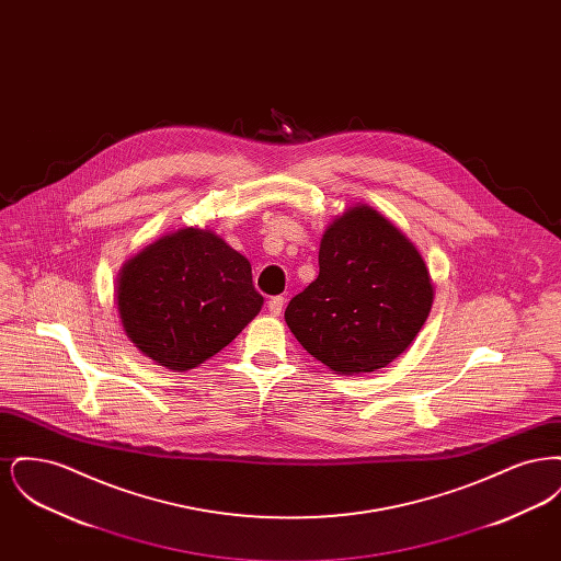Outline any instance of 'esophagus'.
Segmentation results:
<instances>
[{"mask_svg":"<svg viewBox=\"0 0 561 561\" xmlns=\"http://www.w3.org/2000/svg\"><path fill=\"white\" fill-rule=\"evenodd\" d=\"M284 302H286V298H284V296H273V298L267 302L268 313H271V316H275V318H277V316H282V311H284Z\"/></svg>","mask_w":561,"mask_h":561,"instance_id":"34e87169","label":"esophagus"}]
</instances>
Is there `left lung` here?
<instances>
[{"label":"left lung","instance_id":"1","mask_svg":"<svg viewBox=\"0 0 561 561\" xmlns=\"http://www.w3.org/2000/svg\"><path fill=\"white\" fill-rule=\"evenodd\" d=\"M431 305L419 250L382 214L357 206L328 227L320 275L290 300L286 323L330 370L374 373L414 341Z\"/></svg>","mask_w":561,"mask_h":561}]
</instances>
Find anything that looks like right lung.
Returning a JSON list of instances; mask_svg holds the SVG:
<instances>
[{"instance_id": "right-lung-1", "label": "right lung", "mask_w": 561, "mask_h": 561, "mask_svg": "<svg viewBox=\"0 0 561 561\" xmlns=\"http://www.w3.org/2000/svg\"><path fill=\"white\" fill-rule=\"evenodd\" d=\"M263 307L245 256L213 231L181 229L122 268L117 309L128 339L168 370L227 347Z\"/></svg>"}]
</instances>
